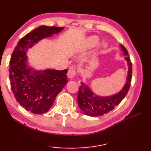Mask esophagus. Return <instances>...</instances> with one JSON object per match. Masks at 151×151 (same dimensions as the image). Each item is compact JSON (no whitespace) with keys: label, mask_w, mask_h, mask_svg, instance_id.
Masks as SVG:
<instances>
[{"label":"esophagus","mask_w":151,"mask_h":151,"mask_svg":"<svg viewBox=\"0 0 151 151\" xmlns=\"http://www.w3.org/2000/svg\"><path fill=\"white\" fill-rule=\"evenodd\" d=\"M76 75V68L75 67L71 66L69 68V69L68 70L67 73V76L69 78H73Z\"/></svg>","instance_id":"esophagus-1"}]
</instances>
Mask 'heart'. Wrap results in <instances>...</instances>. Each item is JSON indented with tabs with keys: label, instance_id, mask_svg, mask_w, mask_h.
I'll return each instance as SVG.
<instances>
[{
	"label": "heart",
	"instance_id": "heart-1",
	"mask_svg": "<svg viewBox=\"0 0 151 151\" xmlns=\"http://www.w3.org/2000/svg\"><path fill=\"white\" fill-rule=\"evenodd\" d=\"M98 42H99V38L96 37V36H93V37H89L86 41L85 47H93V46L96 45L97 43H98Z\"/></svg>",
	"mask_w": 151,
	"mask_h": 151
}]
</instances>
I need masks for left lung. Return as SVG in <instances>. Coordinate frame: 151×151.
Here are the masks:
<instances>
[{
    "label": "left lung",
    "mask_w": 151,
    "mask_h": 151,
    "mask_svg": "<svg viewBox=\"0 0 151 151\" xmlns=\"http://www.w3.org/2000/svg\"><path fill=\"white\" fill-rule=\"evenodd\" d=\"M121 47L123 51L124 55L128 56V51L126 48L121 45ZM124 58L127 61V65L129 66L127 81L123 87L118 93L108 96L96 95L88 85L81 82L78 93V103L79 108L86 115L95 117L108 113L118 105L127 95L131 86L132 63L129 56Z\"/></svg>",
    "instance_id": "obj_1"
}]
</instances>
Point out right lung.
<instances>
[{"label": "right lung", "instance_id": "obj_1", "mask_svg": "<svg viewBox=\"0 0 151 151\" xmlns=\"http://www.w3.org/2000/svg\"><path fill=\"white\" fill-rule=\"evenodd\" d=\"M64 27L41 26L22 38L12 52L9 78L17 101L34 114L47 112L67 83V69L34 70L27 63V52L39 40L57 34Z\"/></svg>", "mask_w": 151, "mask_h": 151}]
</instances>
